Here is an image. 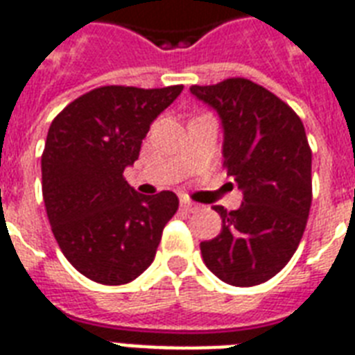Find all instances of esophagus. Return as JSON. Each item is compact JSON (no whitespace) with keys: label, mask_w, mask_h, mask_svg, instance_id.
<instances>
[{"label":"esophagus","mask_w":355,"mask_h":355,"mask_svg":"<svg viewBox=\"0 0 355 355\" xmlns=\"http://www.w3.org/2000/svg\"><path fill=\"white\" fill-rule=\"evenodd\" d=\"M180 206H182V210L188 211V214H193V211L199 210V205H195V202H191V200H182Z\"/></svg>","instance_id":"1"}]
</instances>
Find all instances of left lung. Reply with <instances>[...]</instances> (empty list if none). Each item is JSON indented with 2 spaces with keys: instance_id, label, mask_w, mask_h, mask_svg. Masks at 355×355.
<instances>
[{
  "instance_id": "obj_1",
  "label": "left lung",
  "mask_w": 355,
  "mask_h": 355,
  "mask_svg": "<svg viewBox=\"0 0 355 355\" xmlns=\"http://www.w3.org/2000/svg\"><path fill=\"white\" fill-rule=\"evenodd\" d=\"M221 118L223 166L243 191L237 210L214 206L221 234L200 243L206 267L236 287L278 275L302 239L311 208V149L295 110L263 86L234 77L191 86Z\"/></svg>"
}]
</instances>
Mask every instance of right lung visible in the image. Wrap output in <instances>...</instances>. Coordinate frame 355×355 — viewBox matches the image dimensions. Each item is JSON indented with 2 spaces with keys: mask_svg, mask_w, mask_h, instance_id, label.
Returning a JSON list of instances; mask_svg holds the SVG:
<instances>
[{
  "mask_svg": "<svg viewBox=\"0 0 355 355\" xmlns=\"http://www.w3.org/2000/svg\"><path fill=\"white\" fill-rule=\"evenodd\" d=\"M182 88L101 86L69 103L49 127L42 155L47 219L66 259L97 284L138 278L177 214L173 191L138 193L123 171Z\"/></svg>",
  "mask_w": 355,
  "mask_h": 355,
  "instance_id": "obj_1",
  "label": "right lung"
}]
</instances>
